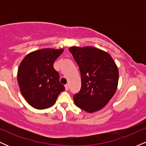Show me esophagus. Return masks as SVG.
Wrapping results in <instances>:
<instances>
[{
  "label": "esophagus",
  "instance_id": "obj_1",
  "mask_svg": "<svg viewBox=\"0 0 146 146\" xmlns=\"http://www.w3.org/2000/svg\"><path fill=\"white\" fill-rule=\"evenodd\" d=\"M64 86H65V90H68V88H69V86H68V84H66Z\"/></svg>",
  "mask_w": 146,
  "mask_h": 146
}]
</instances>
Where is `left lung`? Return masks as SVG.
<instances>
[{
    "label": "left lung",
    "instance_id": "1",
    "mask_svg": "<svg viewBox=\"0 0 146 146\" xmlns=\"http://www.w3.org/2000/svg\"><path fill=\"white\" fill-rule=\"evenodd\" d=\"M78 64L82 79L80 91L73 96L75 104L88 113L102 109L116 92L119 71L108 53L93 46L68 48Z\"/></svg>",
    "mask_w": 146,
    "mask_h": 146
}]
</instances>
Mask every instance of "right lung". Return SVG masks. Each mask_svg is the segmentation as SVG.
<instances>
[{
    "instance_id": "right-lung-1",
    "label": "right lung",
    "mask_w": 146,
    "mask_h": 146,
    "mask_svg": "<svg viewBox=\"0 0 146 146\" xmlns=\"http://www.w3.org/2000/svg\"><path fill=\"white\" fill-rule=\"evenodd\" d=\"M63 51V48H42L31 52L22 60L18 69V83L23 96L33 108H50L64 90L59 73L53 68V63Z\"/></svg>"
}]
</instances>
